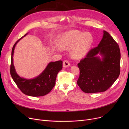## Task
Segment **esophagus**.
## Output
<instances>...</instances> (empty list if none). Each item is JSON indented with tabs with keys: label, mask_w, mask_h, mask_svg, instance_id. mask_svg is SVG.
Returning a JSON list of instances; mask_svg holds the SVG:
<instances>
[{
	"label": "esophagus",
	"mask_w": 129,
	"mask_h": 129,
	"mask_svg": "<svg viewBox=\"0 0 129 129\" xmlns=\"http://www.w3.org/2000/svg\"><path fill=\"white\" fill-rule=\"evenodd\" d=\"M71 65L70 63L69 62L68 60H65L63 61V66L65 68H66V67H68Z\"/></svg>",
	"instance_id": "1"
}]
</instances>
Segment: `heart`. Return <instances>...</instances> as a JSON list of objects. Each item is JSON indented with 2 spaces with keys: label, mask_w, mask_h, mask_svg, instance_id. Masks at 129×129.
I'll use <instances>...</instances> for the list:
<instances>
[{
  "label": "heart",
  "mask_w": 129,
  "mask_h": 129,
  "mask_svg": "<svg viewBox=\"0 0 129 129\" xmlns=\"http://www.w3.org/2000/svg\"><path fill=\"white\" fill-rule=\"evenodd\" d=\"M93 43V37L90 33L72 30L64 33L62 39L63 46L72 48L71 54L73 57L81 58L86 55Z\"/></svg>",
  "instance_id": "obj_1"
}]
</instances>
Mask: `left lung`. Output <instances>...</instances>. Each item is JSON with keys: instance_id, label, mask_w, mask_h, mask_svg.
Instances as JSON below:
<instances>
[{"instance_id": "8db88e82", "label": "left lung", "mask_w": 129, "mask_h": 129, "mask_svg": "<svg viewBox=\"0 0 129 129\" xmlns=\"http://www.w3.org/2000/svg\"><path fill=\"white\" fill-rule=\"evenodd\" d=\"M120 58L118 44L104 31L98 45L91 49L77 65L80 74L77 82L80 89L90 93L107 90L120 75Z\"/></svg>"}]
</instances>
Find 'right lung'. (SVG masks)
<instances>
[{
	"label": "right lung",
	"instance_id": "add662e5",
	"mask_svg": "<svg viewBox=\"0 0 129 129\" xmlns=\"http://www.w3.org/2000/svg\"><path fill=\"white\" fill-rule=\"evenodd\" d=\"M27 34L19 39L12 47L10 74L13 81L24 94L32 97L43 96L49 93L55 86L57 74L62 69L63 62L58 60L50 62L41 74L33 79H26L19 76L13 65V55L17 43Z\"/></svg>",
	"mask_w": 129,
	"mask_h": 129
}]
</instances>
